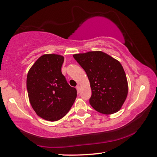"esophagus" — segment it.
<instances>
[{"label":"esophagus","instance_id":"34e87169","mask_svg":"<svg viewBox=\"0 0 157 157\" xmlns=\"http://www.w3.org/2000/svg\"><path fill=\"white\" fill-rule=\"evenodd\" d=\"M76 89H77V91H78V93L80 92V86H79V85H78V86H76Z\"/></svg>","mask_w":157,"mask_h":157}]
</instances>
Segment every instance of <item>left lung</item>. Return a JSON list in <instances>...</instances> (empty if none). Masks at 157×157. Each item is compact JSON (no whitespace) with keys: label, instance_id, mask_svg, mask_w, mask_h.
<instances>
[{"label":"left lung","instance_id":"8db88e82","mask_svg":"<svg viewBox=\"0 0 157 157\" xmlns=\"http://www.w3.org/2000/svg\"><path fill=\"white\" fill-rule=\"evenodd\" d=\"M73 57L90 80L91 106L107 115L118 111L128 92L126 75L121 63L102 51L78 53Z\"/></svg>","mask_w":157,"mask_h":157}]
</instances>
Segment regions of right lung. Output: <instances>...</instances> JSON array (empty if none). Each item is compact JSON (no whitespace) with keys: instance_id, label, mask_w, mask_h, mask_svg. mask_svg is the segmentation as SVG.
<instances>
[{"instance_id":"1","label":"right lung","mask_w":157,"mask_h":157,"mask_svg":"<svg viewBox=\"0 0 157 157\" xmlns=\"http://www.w3.org/2000/svg\"><path fill=\"white\" fill-rule=\"evenodd\" d=\"M63 56L44 54L28 72L27 89L36 113L48 121L64 117L75 102L77 90L68 85L61 72Z\"/></svg>"}]
</instances>
